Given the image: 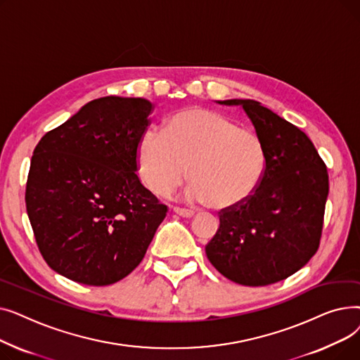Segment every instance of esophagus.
I'll return each instance as SVG.
<instances>
[{
    "mask_svg": "<svg viewBox=\"0 0 360 360\" xmlns=\"http://www.w3.org/2000/svg\"><path fill=\"white\" fill-rule=\"evenodd\" d=\"M174 212L182 217H191L194 216V212L193 210H188L185 209V207H179V205H174Z\"/></svg>",
    "mask_w": 360,
    "mask_h": 360,
    "instance_id": "obj_1",
    "label": "esophagus"
}]
</instances>
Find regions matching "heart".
<instances>
[{
	"label": "heart",
	"mask_w": 360,
	"mask_h": 360,
	"mask_svg": "<svg viewBox=\"0 0 360 360\" xmlns=\"http://www.w3.org/2000/svg\"><path fill=\"white\" fill-rule=\"evenodd\" d=\"M267 151L258 132L214 110L185 109L160 132L146 131L137 147V169L158 195L178 188L186 172L188 197L229 209L247 201L259 186Z\"/></svg>",
	"instance_id": "1"
}]
</instances>
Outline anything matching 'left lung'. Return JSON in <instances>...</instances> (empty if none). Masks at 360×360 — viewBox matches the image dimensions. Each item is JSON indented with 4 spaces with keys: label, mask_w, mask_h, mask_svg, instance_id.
I'll list each match as a JSON object with an SVG mask.
<instances>
[{
    "label": "left lung",
    "mask_w": 360,
    "mask_h": 360,
    "mask_svg": "<svg viewBox=\"0 0 360 360\" xmlns=\"http://www.w3.org/2000/svg\"><path fill=\"white\" fill-rule=\"evenodd\" d=\"M251 118L267 151L257 191L219 212L205 245L213 267L243 286H267L295 274L315 255L323 233L328 172L304 131L259 102L231 99Z\"/></svg>",
    "instance_id": "left-lung-1"
}]
</instances>
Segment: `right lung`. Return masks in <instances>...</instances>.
Masks as SVG:
<instances>
[{
    "label": "right lung",
    "instance_id": "obj_1",
    "mask_svg": "<svg viewBox=\"0 0 360 360\" xmlns=\"http://www.w3.org/2000/svg\"><path fill=\"white\" fill-rule=\"evenodd\" d=\"M153 108L141 98L91 101L34 147L25 200L53 271L109 286L144 258L167 213L137 175V147Z\"/></svg>",
    "mask_w": 360,
    "mask_h": 360
}]
</instances>
